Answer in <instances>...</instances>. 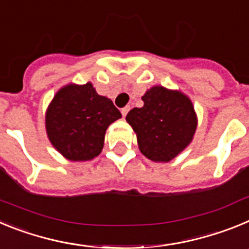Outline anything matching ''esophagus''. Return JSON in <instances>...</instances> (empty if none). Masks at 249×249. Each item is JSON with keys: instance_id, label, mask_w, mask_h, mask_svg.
<instances>
[{"instance_id": "esophagus-1", "label": "esophagus", "mask_w": 249, "mask_h": 249, "mask_svg": "<svg viewBox=\"0 0 249 249\" xmlns=\"http://www.w3.org/2000/svg\"><path fill=\"white\" fill-rule=\"evenodd\" d=\"M128 111H129V107H128V106H127V107H124V108L121 109V113H122L123 117H126L127 113H128Z\"/></svg>"}]
</instances>
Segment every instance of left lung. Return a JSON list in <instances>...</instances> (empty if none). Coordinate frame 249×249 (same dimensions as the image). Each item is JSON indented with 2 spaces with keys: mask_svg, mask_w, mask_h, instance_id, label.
<instances>
[{
  "mask_svg": "<svg viewBox=\"0 0 249 249\" xmlns=\"http://www.w3.org/2000/svg\"><path fill=\"white\" fill-rule=\"evenodd\" d=\"M143 107L133 108L127 122L137 133L140 151L155 162H169L192 141L197 117L192 102L177 91L156 86L146 92Z\"/></svg>",
  "mask_w": 249,
  "mask_h": 249,
  "instance_id": "8db88e82",
  "label": "left lung"
}]
</instances>
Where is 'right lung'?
I'll use <instances>...</instances> for the list:
<instances>
[{"mask_svg":"<svg viewBox=\"0 0 249 249\" xmlns=\"http://www.w3.org/2000/svg\"><path fill=\"white\" fill-rule=\"evenodd\" d=\"M122 117L108 98L92 83L68 85L59 89L46 113L51 143L70 160H89L103 148L106 129Z\"/></svg>","mask_w":249,"mask_h":249,"instance_id":"obj_1","label":"right lung"}]
</instances>
